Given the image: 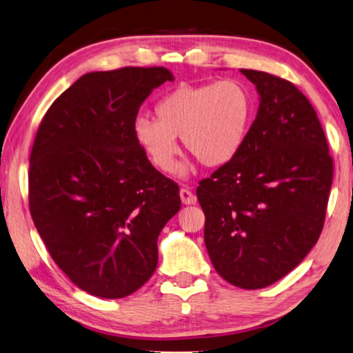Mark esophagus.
I'll return each mask as SVG.
<instances>
[{
	"label": "esophagus",
	"instance_id": "34e87169",
	"mask_svg": "<svg viewBox=\"0 0 353 353\" xmlns=\"http://www.w3.org/2000/svg\"><path fill=\"white\" fill-rule=\"evenodd\" d=\"M179 194H181V199L182 203L185 205H192V204H196V196L190 192L188 188H181V192H179Z\"/></svg>",
	"mask_w": 353,
	"mask_h": 353
}]
</instances>
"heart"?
I'll return each mask as SVG.
<instances>
[{"instance_id":"obj_1","label":"heart","mask_w":353,"mask_h":353,"mask_svg":"<svg viewBox=\"0 0 353 353\" xmlns=\"http://www.w3.org/2000/svg\"><path fill=\"white\" fill-rule=\"evenodd\" d=\"M155 116L157 121L137 117L133 138L157 170L166 174L176 170L179 137L201 163L221 168L231 163L247 143L254 99L237 80L185 85L157 103Z\"/></svg>"}]
</instances>
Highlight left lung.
<instances>
[{"label": "left lung", "instance_id": "1", "mask_svg": "<svg viewBox=\"0 0 353 353\" xmlns=\"http://www.w3.org/2000/svg\"><path fill=\"white\" fill-rule=\"evenodd\" d=\"M259 108L231 163L201 181L204 240L215 270L242 289H261L292 272L323 228L333 160L312 105L292 83L240 69Z\"/></svg>", "mask_w": 353, "mask_h": 353}]
</instances>
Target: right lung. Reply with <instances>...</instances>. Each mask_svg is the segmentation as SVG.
<instances>
[{
	"instance_id": "1",
	"label": "right lung",
	"mask_w": 353,
	"mask_h": 353,
	"mask_svg": "<svg viewBox=\"0 0 353 353\" xmlns=\"http://www.w3.org/2000/svg\"><path fill=\"white\" fill-rule=\"evenodd\" d=\"M172 80L165 67L89 72L39 125L30 159L32 221L61 270L96 297H127L152 276L157 240L181 209L179 187L133 138L139 106Z\"/></svg>"
}]
</instances>
